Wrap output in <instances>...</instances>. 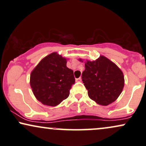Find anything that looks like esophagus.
<instances>
[{
    "label": "esophagus",
    "mask_w": 146,
    "mask_h": 146,
    "mask_svg": "<svg viewBox=\"0 0 146 146\" xmlns=\"http://www.w3.org/2000/svg\"><path fill=\"white\" fill-rule=\"evenodd\" d=\"M75 80H76V82H82V78H81V77H79V78H77L75 79Z\"/></svg>",
    "instance_id": "esophagus-1"
}]
</instances>
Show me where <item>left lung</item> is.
<instances>
[{
	"instance_id": "1",
	"label": "left lung",
	"mask_w": 146,
	"mask_h": 146,
	"mask_svg": "<svg viewBox=\"0 0 146 146\" xmlns=\"http://www.w3.org/2000/svg\"><path fill=\"white\" fill-rule=\"evenodd\" d=\"M80 62L84 60L79 58ZM82 81L90 98L98 104L107 106L118 98L123 91L125 79L123 71L106 56L84 62Z\"/></svg>"
}]
</instances>
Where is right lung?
<instances>
[{
  "instance_id": "right-lung-1",
  "label": "right lung",
  "mask_w": 146,
  "mask_h": 146,
  "mask_svg": "<svg viewBox=\"0 0 146 146\" xmlns=\"http://www.w3.org/2000/svg\"><path fill=\"white\" fill-rule=\"evenodd\" d=\"M67 59L57 52L40 60L30 75V86L36 98L46 106H56L69 96L75 84L73 71L67 67Z\"/></svg>"
}]
</instances>
